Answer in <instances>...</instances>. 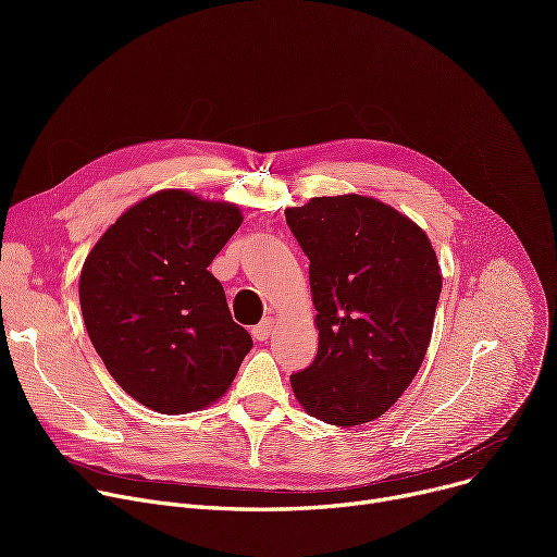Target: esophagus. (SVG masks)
I'll return each instance as SVG.
<instances>
[{
    "instance_id": "1",
    "label": "esophagus",
    "mask_w": 557,
    "mask_h": 557,
    "mask_svg": "<svg viewBox=\"0 0 557 557\" xmlns=\"http://www.w3.org/2000/svg\"><path fill=\"white\" fill-rule=\"evenodd\" d=\"M273 330H275V318H263L259 325H255L252 327V336L257 338V341H267L271 334H273Z\"/></svg>"
}]
</instances>
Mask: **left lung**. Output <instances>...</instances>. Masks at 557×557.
Instances as JSON below:
<instances>
[{
	"mask_svg": "<svg viewBox=\"0 0 557 557\" xmlns=\"http://www.w3.org/2000/svg\"><path fill=\"white\" fill-rule=\"evenodd\" d=\"M309 257L318 355L290 374L311 418L357 426L384 416L418 374L443 275L420 225L359 194L288 208Z\"/></svg>",
	"mask_w": 557,
	"mask_h": 557,
	"instance_id": "8db88e82",
	"label": "left lung"
}]
</instances>
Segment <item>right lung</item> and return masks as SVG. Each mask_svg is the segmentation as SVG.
<instances>
[{
    "label": "right lung",
    "mask_w": 557,
    "mask_h": 557,
    "mask_svg": "<svg viewBox=\"0 0 557 557\" xmlns=\"http://www.w3.org/2000/svg\"><path fill=\"white\" fill-rule=\"evenodd\" d=\"M242 221L237 205L164 189L116 219L83 263L87 336L114 382L158 413L210 406L250 352L208 271Z\"/></svg>",
    "instance_id": "add662e5"
}]
</instances>
